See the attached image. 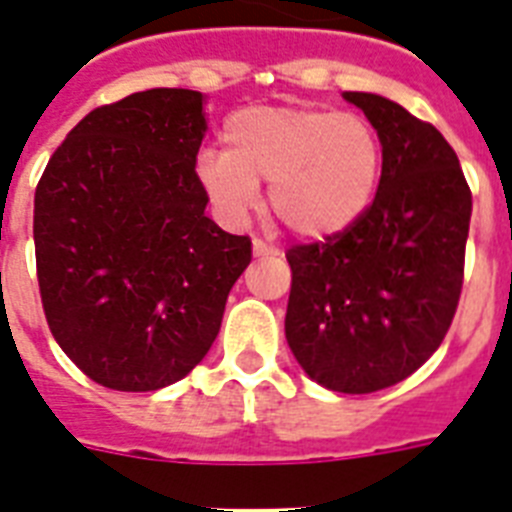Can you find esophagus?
<instances>
[{
  "mask_svg": "<svg viewBox=\"0 0 512 512\" xmlns=\"http://www.w3.org/2000/svg\"><path fill=\"white\" fill-rule=\"evenodd\" d=\"M252 252H255V257H265V255H276V249L271 247V244H265L263 239H255L252 241Z\"/></svg>",
  "mask_w": 512,
  "mask_h": 512,
  "instance_id": "1",
  "label": "esophagus"
}]
</instances>
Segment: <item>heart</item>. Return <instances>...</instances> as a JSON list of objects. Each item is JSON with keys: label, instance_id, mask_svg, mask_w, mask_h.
I'll use <instances>...</instances> for the list:
<instances>
[{"label": "heart", "instance_id": "obj_1", "mask_svg": "<svg viewBox=\"0 0 512 512\" xmlns=\"http://www.w3.org/2000/svg\"><path fill=\"white\" fill-rule=\"evenodd\" d=\"M225 148L196 159V177L223 217L241 225L268 185L271 212L305 239L335 236L372 204L382 170L380 135L353 111L249 106L228 116Z\"/></svg>", "mask_w": 512, "mask_h": 512}]
</instances>
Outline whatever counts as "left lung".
<instances>
[{
    "instance_id": "1",
    "label": "left lung",
    "mask_w": 512,
    "mask_h": 512,
    "mask_svg": "<svg viewBox=\"0 0 512 512\" xmlns=\"http://www.w3.org/2000/svg\"><path fill=\"white\" fill-rule=\"evenodd\" d=\"M342 98L380 135V185L350 228L287 252L284 332L311 380L374 393L417 372L452 327L473 196L433 124L372 92Z\"/></svg>"
}]
</instances>
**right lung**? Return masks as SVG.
Here are the masks:
<instances>
[{"label":"right lung","instance_id":"obj_1","mask_svg":"<svg viewBox=\"0 0 512 512\" xmlns=\"http://www.w3.org/2000/svg\"><path fill=\"white\" fill-rule=\"evenodd\" d=\"M204 95L156 87L68 132L34 196L36 279L52 337L103 388L183 380L212 348L249 236L204 215Z\"/></svg>","mask_w":512,"mask_h":512}]
</instances>
